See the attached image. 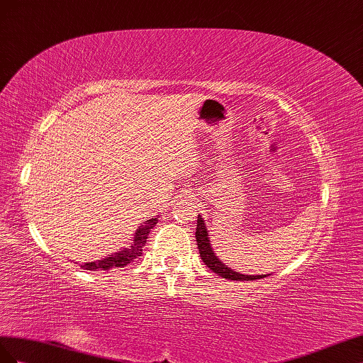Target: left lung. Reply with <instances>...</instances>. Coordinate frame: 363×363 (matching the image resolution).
Segmentation results:
<instances>
[{
  "label": "left lung",
  "instance_id": "8db88e82",
  "mask_svg": "<svg viewBox=\"0 0 363 363\" xmlns=\"http://www.w3.org/2000/svg\"><path fill=\"white\" fill-rule=\"evenodd\" d=\"M196 242H198V247H199V254L202 262L208 266L211 271L217 275H220L222 278H228V279H234V281H252V279H260L264 278L267 275H245L240 272L233 271L231 267H228L226 264H223L219 257H217L213 251L211 243H210V237H208V231H206L205 222L202 219V216H198V226H196Z\"/></svg>",
  "mask_w": 363,
  "mask_h": 363
}]
</instances>
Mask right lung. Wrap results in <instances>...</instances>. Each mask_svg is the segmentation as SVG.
<instances>
[{
	"label": "right lung",
	"mask_w": 363,
	"mask_h": 363,
	"mask_svg": "<svg viewBox=\"0 0 363 363\" xmlns=\"http://www.w3.org/2000/svg\"><path fill=\"white\" fill-rule=\"evenodd\" d=\"M158 219L160 217L155 216V217H152V219L140 225L137 228L135 234H133V240L129 247H123V250L113 252L105 258H101V260L88 262L85 264H82L80 267L86 269V271H109V269H118V267L128 266L129 263L135 260V258L141 257L143 246L146 245L147 235H149L152 228L158 223Z\"/></svg>",
	"instance_id": "add662e5"
}]
</instances>
